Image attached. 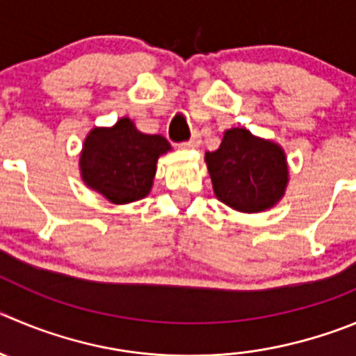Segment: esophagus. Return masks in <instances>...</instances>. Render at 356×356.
I'll return each mask as SVG.
<instances>
[{
    "instance_id": "esophagus-1",
    "label": "esophagus",
    "mask_w": 356,
    "mask_h": 356,
    "mask_svg": "<svg viewBox=\"0 0 356 356\" xmlns=\"http://www.w3.org/2000/svg\"><path fill=\"white\" fill-rule=\"evenodd\" d=\"M200 142H202L200 133L195 131V133H193V137L189 138L188 142H182L181 147H182V149H193V147H198V145H200Z\"/></svg>"
}]
</instances>
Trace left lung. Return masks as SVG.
I'll list each match as a JSON object with an SVG mask.
<instances>
[{
  "label": "left lung",
  "instance_id": "left-lung-1",
  "mask_svg": "<svg viewBox=\"0 0 356 356\" xmlns=\"http://www.w3.org/2000/svg\"><path fill=\"white\" fill-rule=\"evenodd\" d=\"M214 195L241 212L274 207L288 184L286 154L275 142L254 137L245 128L225 131L221 145L205 152Z\"/></svg>",
  "mask_w": 356,
  "mask_h": 356
}]
</instances>
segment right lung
Returning <instances> with one entry per match:
<instances>
[{
    "instance_id": "add662e5",
    "label": "right lung",
    "mask_w": 356,
    "mask_h": 356,
    "mask_svg": "<svg viewBox=\"0 0 356 356\" xmlns=\"http://www.w3.org/2000/svg\"><path fill=\"white\" fill-rule=\"evenodd\" d=\"M170 149L165 137L138 131L122 118L112 128L89 131L79 161L82 181L112 204L137 202L149 195L158 158Z\"/></svg>"
}]
</instances>
